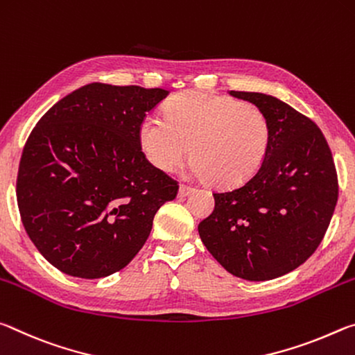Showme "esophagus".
<instances>
[{"label": "esophagus", "mask_w": 355, "mask_h": 355, "mask_svg": "<svg viewBox=\"0 0 355 355\" xmlns=\"http://www.w3.org/2000/svg\"><path fill=\"white\" fill-rule=\"evenodd\" d=\"M191 191H193V187H189V185H181V187H179V196L184 198V196H189Z\"/></svg>", "instance_id": "34e87169"}]
</instances>
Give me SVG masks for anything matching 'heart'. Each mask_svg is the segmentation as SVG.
Segmentation results:
<instances>
[{
	"label": "heart",
	"instance_id": "obj_1",
	"mask_svg": "<svg viewBox=\"0 0 355 355\" xmlns=\"http://www.w3.org/2000/svg\"><path fill=\"white\" fill-rule=\"evenodd\" d=\"M139 144L148 160L173 171L190 154L191 170L220 187H237L252 179L270 146V124L259 108L236 98L184 92L166 103L164 118L146 116Z\"/></svg>",
	"mask_w": 355,
	"mask_h": 355
}]
</instances>
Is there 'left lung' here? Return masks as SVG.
<instances>
[{
	"label": "left lung",
	"mask_w": 355,
	"mask_h": 355,
	"mask_svg": "<svg viewBox=\"0 0 355 355\" xmlns=\"http://www.w3.org/2000/svg\"><path fill=\"white\" fill-rule=\"evenodd\" d=\"M270 124V146L252 179L216 191L198 225L209 253L234 277L264 282L297 269L319 247L338 200L332 153L319 127L263 92L230 91Z\"/></svg>",
	"instance_id": "obj_1"
}]
</instances>
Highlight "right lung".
I'll return each instance as SVG.
<instances>
[{
    "label": "right lung",
    "instance_id": "1",
    "mask_svg": "<svg viewBox=\"0 0 355 355\" xmlns=\"http://www.w3.org/2000/svg\"><path fill=\"white\" fill-rule=\"evenodd\" d=\"M170 92L89 83L56 102L23 148L17 202L40 254L78 278L125 267L179 185L149 164L139 124Z\"/></svg>",
    "mask_w": 355,
    "mask_h": 355
}]
</instances>
